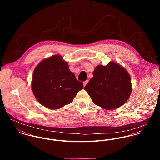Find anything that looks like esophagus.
Masks as SVG:
<instances>
[{
  "label": "esophagus",
  "instance_id": "esophagus-1",
  "mask_svg": "<svg viewBox=\"0 0 160 160\" xmlns=\"http://www.w3.org/2000/svg\"><path fill=\"white\" fill-rule=\"evenodd\" d=\"M88 82H89V81H88V80H87V81H84V83H83V84H84V87H85V86H86V84H88Z\"/></svg>",
  "mask_w": 160,
  "mask_h": 160
}]
</instances>
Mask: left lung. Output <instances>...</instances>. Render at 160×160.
<instances>
[{"instance_id":"8db88e82","label":"left lung","mask_w":160,"mask_h":160,"mask_svg":"<svg viewBox=\"0 0 160 160\" xmlns=\"http://www.w3.org/2000/svg\"><path fill=\"white\" fill-rule=\"evenodd\" d=\"M92 102L102 108L111 110L124 105L132 92L131 76L127 70L114 62L98 65L93 78L85 86Z\"/></svg>"}]
</instances>
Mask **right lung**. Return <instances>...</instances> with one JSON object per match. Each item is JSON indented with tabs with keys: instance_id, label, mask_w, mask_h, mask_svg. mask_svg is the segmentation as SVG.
Segmentation results:
<instances>
[{
	"instance_id": "right-lung-1",
	"label": "right lung",
	"mask_w": 160,
	"mask_h": 160,
	"mask_svg": "<svg viewBox=\"0 0 160 160\" xmlns=\"http://www.w3.org/2000/svg\"><path fill=\"white\" fill-rule=\"evenodd\" d=\"M31 88L41 105L55 110L71 103L83 89V83L76 79L68 62L61 55H55L43 60L35 68Z\"/></svg>"
}]
</instances>
